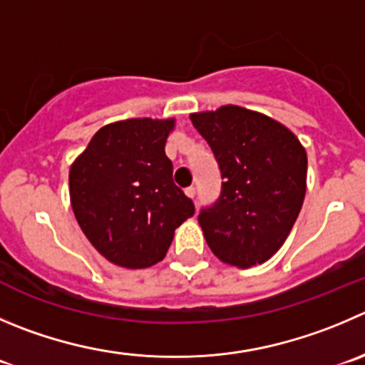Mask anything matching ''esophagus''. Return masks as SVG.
I'll list each match as a JSON object with an SVG mask.
<instances>
[{
	"label": "esophagus",
	"mask_w": 365,
	"mask_h": 365,
	"mask_svg": "<svg viewBox=\"0 0 365 365\" xmlns=\"http://www.w3.org/2000/svg\"><path fill=\"white\" fill-rule=\"evenodd\" d=\"M185 193H186V195H188L190 197V199H195V193H197V190L195 188H193V186H190V188H186L185 190Z\"/></svg>",
	"instance_id": "esophagus-1"
}]
</instances>
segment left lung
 <instances>
[{
	"mask_svg": "<svg viewBox=\"0 0 365 365\" xmlns=\"http://www.w3.org/2000/svg\"><path fill=\"white\" fill-rule=\"evenodd\" d=\"M222 175L217 202L199 213L207 245L238 269L277 252L303 206L307 150L279 121L238 106L190 114Z\"/></svg>",
	"mask_w": 365,
	"mask_h": 365,
	"instance_id": "obj_1",
	"label": "left lung"
}]
</instances>
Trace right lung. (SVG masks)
<instances>
[{
    "instance_id": "add662e5",
    "label": "right lung",
    "mask_w": 365,
    "mask_h": 365,
    "mask_svg": "<svg viewBox=\"0 0 365 365\" xmlns=\"http://www.w3.org/2000/svg\"><path fill=\"white\" fill-rule=\"evenodd\" d=\"M175 120L133 118L106 125L69 168L76 222L114 265L147 269L166 256L195 206L173 185L166 138Z\"/></svg>"
}]
</instances>
